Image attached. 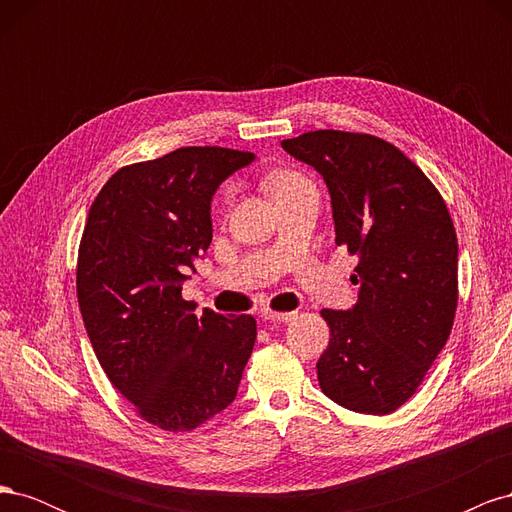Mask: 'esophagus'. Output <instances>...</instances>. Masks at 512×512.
Wrapping results in <instances>:
<instances>
[{"mask_svg":"<svg viewBox=\"0 0 512 512\" xmlns=\"http://www.w3.org/2000/svg\"><path fill=\"white\" fill-rule=\"evenodd\" d=\"M294 316H297V312H262L260 318L265 322H290Z\"/></svg>","mask_w":512,"mask_h":512,"instance_id":"1","label":"esophagus"}]
</instances>
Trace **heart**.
<instances>
[{
	"label": "heart",
	"mask_w": 512,
	"mask_h": 512,
	"mask_svg": "<svg viewBox=\"0 0 512 512\" xmlns=\"http://www.w3.org/2000/svg\"><path fill=\"white\" fill-rule=\"evenodd\" d=\"M309 183L305 177L299 173H292V170H280V173H273L265 179V188L273 194V198L282 196L294 188H301V185Z\"/></svg>",
	"instance_id": "heart-1"
}]
</instances>
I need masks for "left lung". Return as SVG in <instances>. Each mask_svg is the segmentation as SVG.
Listing matches in <instances>:
<instances>
[{"label":"left lung","instance_id":"obj_1","mask_svg":"<svg viewBox=\"0 0 512 512\" xmlns=\"http://www.w3.org/2000/svg\"><path fill=\"white\" fill-rule=\"evenodd\" d=\"M331 194L335 243L359 256L352 309H322L331 329L316 363L322 393L361 414L414 395L453 329L457 237L440 192L382 138L318 130L282 141Z\"/></svg>","mask_w":512,"mask_h":512}]
</instances>
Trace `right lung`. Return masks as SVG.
<instances>
[{"instance_id": "obj_1", "label": "right lung", "mask_w": 512, "mask_h": 512, "mask_svg": "<svg viewBox=\"0 0 512 512\" xmlns=\"http://www.w3.org/2000/svg\"><path fill=\"white\" fill-rule=\"evenodd\" d=\"M254 153L183 147L117 170L89 209L76 292L89 342L115 389L166 431L226 410L256 342L252 316L181 299L213 237L211 200Z\"/></svg>"}]
</instances>
